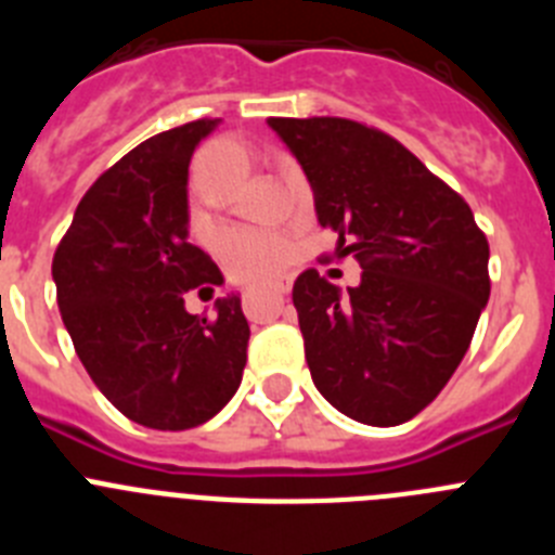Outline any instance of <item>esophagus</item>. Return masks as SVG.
<instances>
[{
    "instance_id": "obj_1",
    "label": "esophagus",
    "mask_w": 555,
    "mask_h": 555,
    "mask_svg": "<svg viewBox=\"0 0 555 555\" xmlns=\"http://www.w3.org/2000/svg\"><path fill=\"white\" fill-rule=\"evenodd\" d=\"M288 288H292V286H288V283H274V286H272V292L278 294V297H286V294H288Z\"/></svg>"
}]
</instances>
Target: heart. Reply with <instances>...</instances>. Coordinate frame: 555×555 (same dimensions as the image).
<instances>
[{
	"mask_svg": "<svg viewBox=\"0 0 555 555\" xmlns=\"http://www.w3.org/2000/svg\"><path fill=\"white\" fill-rule=\"evenodd\" d=\"M219 155H244V146L235 141H217L205 150V160ZM217 253L233 281L261 283L281 274L292 255V244L283 235L267 230H230L219 238Z\"/></svg>",
	"mask_w": 555,
	"mask_h": 555,
	"instance_id": "1",
	"label": "heart"
}]
</instances>
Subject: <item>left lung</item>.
<instances>
[{
    "label": "left lung",
    "instance_id": "8db88e82",
    "mask_svg": "<svg viewBox=\"0 0 555 555\" xmlns=\"http://www.w3.org/2000/svg\"><path fill=\"white\" fill-rule=\"evenodd\" d=\"M269 127L306 171L338 258L364 269L347 292L317 269L294 281L313 386L356 423H409L453 377L487 308V235L444 180L375 127L336 116Z\"/></svg>",
    "mask_w": 555,
    "mask_h": 555
}]
</instances>
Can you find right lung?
<instances>
[{"mask_svg": "<svg viewBox=\"0 0 555 555\" xmlns=\"http://www.w3.org/2000/svg\"><path fill=\"white\" fill-rule=\"evenodd\" d=\"M219 119L158 132L86 191L52 258L63 325L82 366L127 420L189 430L242 384L249 325L242 300L217 317L185 311V292L224 278L189 244V164Z\"/></svg>", "mask_w": 555, "mask_h": 555, "instance_id": "add662e5", "label": "right lung"}]
</instances>
